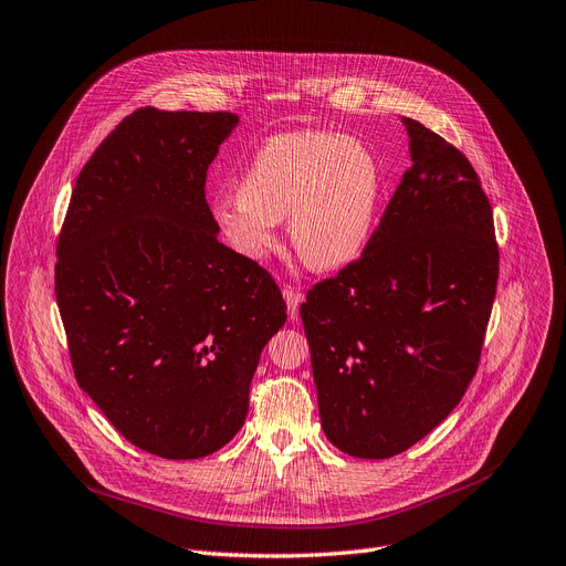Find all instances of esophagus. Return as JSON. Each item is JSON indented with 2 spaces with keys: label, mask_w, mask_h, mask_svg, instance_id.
Wrapping results in <instances>:
<instances>
[{
  "label": "esophagus",
  "mask_w": 566,
  "mask_h": 566,
  "mask_svg": "<svg viewBox=\"0 0 566 566\" xmlns=\"http://www.w3.org/2000/svg\"><path fill=\"white\" fill-rule=\"evenodd\" d=\"M284 301H286V307H289V316L291 318H298V307L303 303V293L298 289L293 286H284Z\"/></svg>",
  "instance_id": "1"
}]
</instances>
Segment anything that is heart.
I'll use <instances>...</instances> for the list:
<instances>
[{"label": "heart", "mask_w": 566, "mask_h": 566, "mask_svg": "<svg viewBox=\"0 0 566 566\" xmlns=\"http://www.w3.org/2000/svg\"><path fill=\"white\" fill-rule=\"evenodd\" d=\"M381 168L370 147L333 132L270 136L242 170L238 196L212 203L214 227L229 248L263 261L277 248V222L289 217L293 250L314 270L354 263L373 238Z\"/></svg>", "instance_id": "heart-1"}]
</instances>
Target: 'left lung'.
<instances>
[{
	"instance_id": "8db88e82",
	"label": "left lung",
	"mask_w": 566,
	"mask_h": 566,
	"mask_svg": "<svg viewBox=\"0 0 566 566\" xmlns=\"http://www.w3.org/2000/svg\"><path fill=\"white\" fill-rule=\"evenodd\" d=\"M411 168L354 263L307 291L301 318L333 447L392 458L434 430L476 375L500 250L474 166L402 117Z\"/></svg>"
}]
</instances>
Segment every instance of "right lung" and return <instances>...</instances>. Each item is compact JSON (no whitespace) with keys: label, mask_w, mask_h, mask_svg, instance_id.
<instances>
[{"label":"right lung","mask_w":566,"mask_h":566,"mask_svg":"<svg viewBox=\"0 0 566 566\" xmlns=\"http://www.w3.org/2000/svg\"><path fill=\"white\" fill-rule=\"evenodd\" d=\"M238 115L138 108L83 166L57 240L73 375L134 447L168 460L242 428L286 322L273 275L217 240L208 166Z\"/></svg>","instance_id":"1"}]
</instances>
